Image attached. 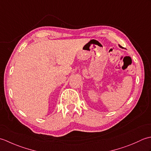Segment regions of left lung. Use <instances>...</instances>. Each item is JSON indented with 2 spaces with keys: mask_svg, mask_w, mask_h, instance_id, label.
Instances as JSON below:
<instances>
[{
  "mask_svg": "<svg viewBox=\"0 0 151 151\" xmlns=\"http://www.w3.org/2000/svg\"><path fill=\"white\" fill-rule=\"evenodd\" d=\"M119 47H121V46H120V45H119Z\"/></svg>",
  "mask_w": 151,
  "mask_h": 151,
  "instance_id": "left-lung-1",
  "label": "left lung"
}]
</instances>
